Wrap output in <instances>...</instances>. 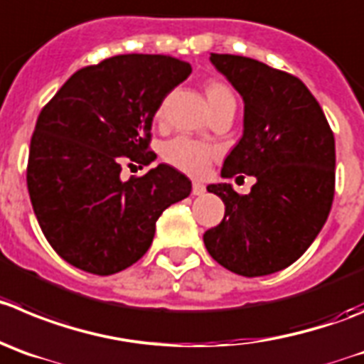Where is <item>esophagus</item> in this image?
I'll use <instances>...</instances> for the list:
<instances>
[{
    "label": "esophagus",
    "mask_w": 364,
    "mask_h": 364,
    "mask_svg": "<svg viewBox=\"0 0 364 364\" xmlns=\"http://www.w3.org/2000/svg\"><path fill=\"white\" fill-rule=\"evenodd\" d=\"M206 192V186L203 185V183H198V181H193L192 185V193L193 196H203V193Z\"/></svg>",
    "instance_id": "1"
}]
</instances>
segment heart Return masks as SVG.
<instances>
[{"label": "heart", "mask_w": 364, "mask_h": 364, "mask_svg": "<svg viewBox=\"0 0 364 364\" xmlns=\"http://www.w3.org/2000/svg\"><path fill=\"white\" fill-rule=\"evenodd\" d=\"M205 97L208 100L212 113H217L230 104H235L232 90L219 80H210L205 84ZM163 113H165V104L159 105L158 111H156V120H161ZM161 156L168 165L178 168V171L193 176V178H199V176L206 174L210 163L217 156V149L213 145L205 144V141L192 140L186 136H176L163 145Z\"/></svg>", "instance_id": "b5f03b06"}]
</instances>
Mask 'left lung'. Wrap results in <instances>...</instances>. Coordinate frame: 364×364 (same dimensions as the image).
<instances>
[{
	"mask_svg": "<svg viewBox=\"0 0 364 364\" xmlns=\"http://www.w3.org/2000/svg\"><path fill=\"white\" fill-rule=\"evenodd\" d=\"M210 60L244 100V134L220 174L255 176L257 183L246 196L228 183L208 185L226 208L203 240L212 259L233 273H277L307 251L331 212L334 132L294 75L242 55L212 53Z\"/></svg>",
	"mask_w": 364,
	"mask_h": 364,
	"instance_id": "1",
	"label": "left lung"
}]
</instances>
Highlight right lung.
<instances>
[{"instance_id": "right-lung-1", "label": "right lung", "mask_w": 364, "mask_h": 364, "mask_svg": "<svg viewBox=\"0 0 364 364\" xmlns=\"http://www.w3.org/2000/svg\"><path fill=\"white\" fill-rule=\"evenodd\" d=\"M190 73L171 55H114L75 71L41 109L26 185L44 237L68 264L100 277L132 266L163 210L190 196V179L163 163L120 178L124 163L154 161L152 118Z\"/></svg>"}]
</instances>
